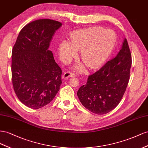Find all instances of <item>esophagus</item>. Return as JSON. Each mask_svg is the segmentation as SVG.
Wrapping results in <instances>:
<instances>
[{
  "instance_id": "1",
  "label": "esophagus",
  "mask_w": 148,
  "mask_h": 148,
  "mask_svg": "<svg viewBox=\"0 0 148 148\" xmlns=\"http://www.w3.org/2000/svg\"><path fill=\"white\" fill-rule=\"evenodd\" d=\"M75 76V74L73 73V72H71V71H68V72H66L64 74L62 75V78L63 79H67L68 77H74Z\"/></svg>"
}]
</instances>
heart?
<instances>
[{
  "label": "heart",
  "mask_w": 148,
  "mask_h": 148,
  "mask_svg": "<svg viewBox=\"0 0 148 148\" xmlns=\"http://www.w3.org/2000/svg\"><path fill=\"white\" fill-rule=\"evenodd\" d=\"M115 33L100 27H92L73 33L72 44L67 41L60 45L61 55L69 58L81 50V59L86 65L94 69L102 65L110 56L116 43ZM79 70H82L78 67Z\"/></svg>",
  "instance_id": "obj_1"
}]
</instances>
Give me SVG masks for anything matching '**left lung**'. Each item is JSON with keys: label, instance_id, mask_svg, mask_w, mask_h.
<instances>
[{"label": "left lung", "instance_id": "left-lung-1", "mask_svg": "<svg viewBox=\"0 0 148 148\" xmlns=\"http://www.w3.org/2000/svg\"><path fill=\"white\" fill-rule=\"evenodd\" d=\"M131 66L132 55L125 38L116 56L90 75L86 85L79 88L77 94L83 106L97 115L106 114L115 108L128 86Z\"/></svg>", "mask_w": 148, "mask_h": 148}]
</instances>
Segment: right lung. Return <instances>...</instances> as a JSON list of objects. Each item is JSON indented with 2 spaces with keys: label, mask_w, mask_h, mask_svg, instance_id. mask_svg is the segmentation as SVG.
I'll use <instances>...</instances> for the list:
<instances>
[{
  "label": "right lung",
  "mask_w": 148,
  "mask_h": 148,
  "mask_svg": "<svg viewBox=\"0 0 148 148\" xmlns=\"http://www.w3.org/2000/svg\"><path fill=\"white\" fill-rule=\"evenodd\" d=\"M61 22L40 19L22 29L12 49V77L21 102L38 109L51 102L62 83V71L54 61L49 43Z\"/></svg>",
  "instance_id": "1"
}]
</instances>
